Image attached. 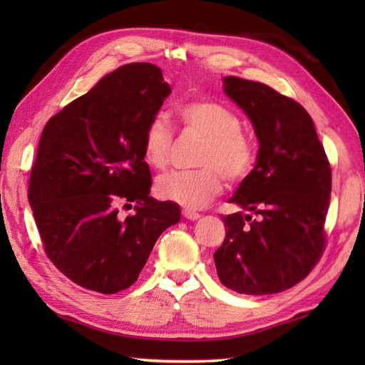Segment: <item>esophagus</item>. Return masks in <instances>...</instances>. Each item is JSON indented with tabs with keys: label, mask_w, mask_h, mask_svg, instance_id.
Here are the masks:
<instances>
[{
	"label": "esophagus",
	"mask_w": 365,
	"mask_h": 365,
	"mask_svg": "<svg viewBox=\"0 0 365 365\" xmlns=\"http://www.w3.org/2000/svg\"><path fill=\"white\" fill-rule=\"evenodd\" d=\"M183 216L187 220H190V221H196V220H199L200 218V215L197 213V212H195V210H190V208H183Z\"/></svg>",
	"instance_id": "34e87169"
}]
</instances>
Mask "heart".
<instances>
[{"instance_id": "heart-1", "label": "heart", "mask_w": 365, "mask_h": 365, "mask_svg": "<svg viewBox=\"0 0 365 365\" xmlns=\"http://www.w3.org/2000/svg\"><path fill=\"white\" fill-rule=\"evenodd\" d=\"M178 118L185 128L207 139L199 155L196 170H170L161 175L155 191L161 199L188 208L205 207L222 191V174L240 180L251 173L255 152L251 139L242 131V120L213 100H191L178 106ZM173 145V130L163 114L149 120L143 138L144 161L153 169H165Z\"/></svg>"}]
</instances>
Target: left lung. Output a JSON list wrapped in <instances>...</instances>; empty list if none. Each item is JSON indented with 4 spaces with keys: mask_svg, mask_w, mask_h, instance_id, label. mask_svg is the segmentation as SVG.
<instances>
[{
    "mask_svg": "<svg viewBox=\"0 0 365 365\" xmlns=\"http://www.w3.org/2000/svg\"><path fill=\"white\" fill-rule=\"evenodd\" d=\"M224 92L250 118L259 139L255 168L229 199L226 238L213 254L218 277L245 294L290 289L324 250L331 166L309 113L263 83L224 76Z\"/></svg>",
    "mask_w": 365,
    "mask_h": 365,
    "instance_id": "1",
    "label": "left lung"
}]
</instances>
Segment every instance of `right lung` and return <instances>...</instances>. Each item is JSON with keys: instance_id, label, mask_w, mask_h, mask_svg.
I'll use <instances>...</instances> for the list:
<instances>
[{"instance_id": "right-lung-1", "label": "right lung", "mask_w": 365, "mask_h": 365, "mask_svg": "<svg viewBox=\"0 0 365 365\" xmlns=\"http://www.w3.org/2000/svg\"><path fill=\"white\" fill-rule=\"evenodd\" d=\"M170 94L161 68L133 63L103 76L46 122L31 168L28 199L43 250L84 289L125 290L158 237L180 221L175 202L149 196L147 123ZM134 207L122 219L118 205Z\"/></svg>"}]
</instances>
